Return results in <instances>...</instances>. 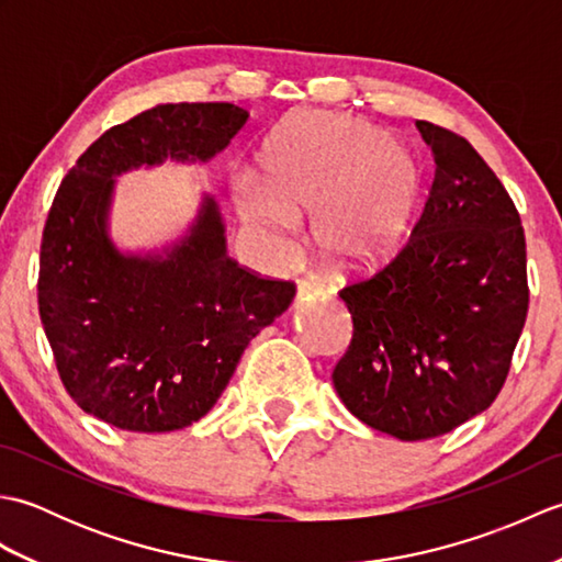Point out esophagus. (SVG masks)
I'll return each mask as SVG.
<instances>
[{"instance_id": "34e87169", "label": "esophagus", "mask_w": 562, "mask_h": 562, "mask_svg": "<svg viewBox=\"0 0 562 562\" xmlns=\"http://www.w3.org/2000/svg\"><path fill=\"white\" fill-rule=\"evenodd\" d=\"M314 292H316V284L308 282V280H302L300 284H296V296H294V300H296V302L308 300V296H312Z\"/></svg>"}]
</instances>
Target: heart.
<instances>
[{"instance_id":"heart-1","label":"heart","mask_w":562,"mask_h":562,"mask_svg":"<svg viewBox=\"0 0 562 562\" xmlns=\"http://www.w3.org/2000/svg\"><path fill=\"white\" fill-rule=\"evenodd\" d=\"M423 198L413 157L384 130L345 113L288 121L262 147V178L244 173L236 207L262 256L288 258L302 220L326 268L367 274L398 256Z\"/></svg>"}]
</instances>
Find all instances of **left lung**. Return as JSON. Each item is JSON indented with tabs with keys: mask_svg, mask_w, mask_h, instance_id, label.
<instances>
[{
	"mask_svg": "<svg viewBox=\"0 0 562 562\" xmlns=\"http://www.w3.org/2000/svg\"><path fill=\"white\" fill-rule=\"evenodd\" d=\"M435 178L398 256L340 290L352 342L333 386L357 420L403 441L451 432L503 389L529 308L515 202L457 133L417 121Z\"/></svg>",
	"mask_w": 562,
	"mask_h": 562,
	"instance_id": "obj_1",
	"label": "left lung"
}]
</instances>
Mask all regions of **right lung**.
Masks as SVG:
<instances>
[{"instance_id":"obj_1","label":"right lung","mask_w":562,"mask_h":562,"mask_svg":"<svg viewBox=\"0 0 562 562\" xmlns=\"http://www.w3.org/2000/svg\"><path fill=\"white\" fill-rule=\"evenodd\" d=\"M246 121L234 103H161L103 133L59 183L43 229L38 312L83 413L130 432L198 423L248 342L292 304V282L262 280L226 256L212 195L161 250L123 254L111 238L117 176L166 159L207 164Z\"/></svg>"}]
</instances>
